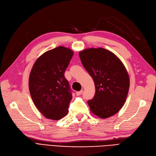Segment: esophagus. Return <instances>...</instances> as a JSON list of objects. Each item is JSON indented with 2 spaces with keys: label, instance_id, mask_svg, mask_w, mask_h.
I'll list each match as a JSON object with an SVG mask.
<instances>
[{
  "label": "esophagus",
  "instance_id": "obj_1",
  "mask_svg": "<svg viewBox=\"0 0 156 156\" xmlns=\"http://www.w3.org/2000/svg\"><path fill=\"white\" fill-rule=\"evenodd\" d=\"M82 93H83V90H82V91H80L76 92V94L77 96H80V95H81Z\"/></svg>",
  "mask_w": 156,
  "mask_h": 156
}]
</instances>
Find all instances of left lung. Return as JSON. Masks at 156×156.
Wrapping results in <instances>:
<instances>
[{"label":"left lung","instance_id":"left-lung-1","mask_svg":"<svg viewBox=\"0 0 156 156\" xmlns=\"http://www.w3.org/2000/svg\"><path fill=\"white\" fill-rule=\"evenodd\" d=\"M79 56L94 83L95 94L87 101L91 112L101 119L113 116L122 108L128 93L129 79L124 65L103 48L85 49Z\"/></svg>","mask_w":156,"mask_h":156}]
</instances>
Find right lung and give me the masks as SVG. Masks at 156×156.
Masks as SVG:
<instances>
[{"label":"right lung","mask_w":156,"mask_h":156,"mask_svg":"<svg viewBox=\"0 0 156 156\" xmlns=\"http://www.w3.org/2000/svg\"><path fill=\"white\" fill-rule=\"evenodd\" d=\"M73 54L59 46L43 54L31 70L30 93L35 105L47 119L59 120L69 112L73 96L64 74Z\"/></svg>","instance_id":"1"}]
</instances>
